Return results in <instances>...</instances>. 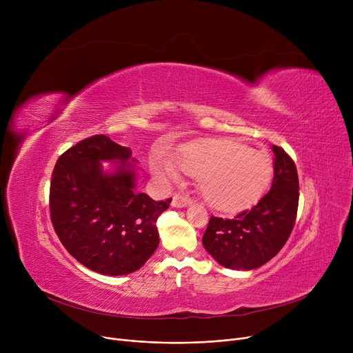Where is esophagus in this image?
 Instances as JSON below:
<instances>
[{
  "label": "esophagus",
  "instance_id": "obj_1",
  "mask_svg": "<svg viewBox=\"0 0 353 353\" xmlns=\"http://www.w3.org/2000/svg\"><path fill=\"white\" fill-rule=\"evenodd\" d=\"M190 203H192V200H190L188 196L177 193V194H174V197H173L172 206H173V208H186V206L190 205Z\"/></svg>",
  "mask_w": 353,
  "mask_h": 353
}]
</instances>
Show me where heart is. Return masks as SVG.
Wrapping results in <instances>:
<instances>
[{
	"label": "heart",
	"instance_id": "b5f03b06",
	"mask_svg": "<svg viewBox=\"0 0 353 353\" xmlns=\"http://www.w3.org/2000/svg\"><path fill=\"white\" fill-rule=\"evenodd\" d=\"M179 169L199 179V189L209 205L217 210H242L268 189L273 163L268 153L253 150L234 140H201L183 147ZM161 176L176 179L177 170L164 165Z\"/></svg>",
	"mask_w": 353,
	"mask_h": 353
}]
</instances>
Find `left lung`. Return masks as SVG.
Masks as SVG:
<instances>
[{
	"mask_svg": "<svg viewBox=\"0 0 353 353\" xmlns=\"http://www.w3.org/2000/svg\"><path fill=\"white\" fill-rule=\"evenodd\" d=\"M274 153L272 189L250 210L233 219L212 216L203 246L229 269L252 270L274 257L288 242L299 206V179L292 157L279 145Z\"/></svg>",
	"mask_w": 353,
	"mask_h": 353,
	"instance_id": "1",
	"label": "left lung"
}]
</instances>
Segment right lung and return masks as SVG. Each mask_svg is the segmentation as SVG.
Masks as SVG:
<instances>
[{
	"label": "right lung",
	"mask_w": 353,
	"mask_h": 353,
	"mask_svg": "<svg viewBox=\"0 0 353 353\" xmlns=\"http://www.w3.org/2000/svg\"><path fill=\"white\" fill-rule=\"evenodd\" d=\"M132 156L104 134L91 136L64 152L51 174L52 228L77 262L101 274L139 270L159 246L157 219L172 199L154 201L134 190L136 174L125 167ZM117 159L113 175L100 161Z\"/></svg>",
	"instance_id": "1"
}]
</instances>
